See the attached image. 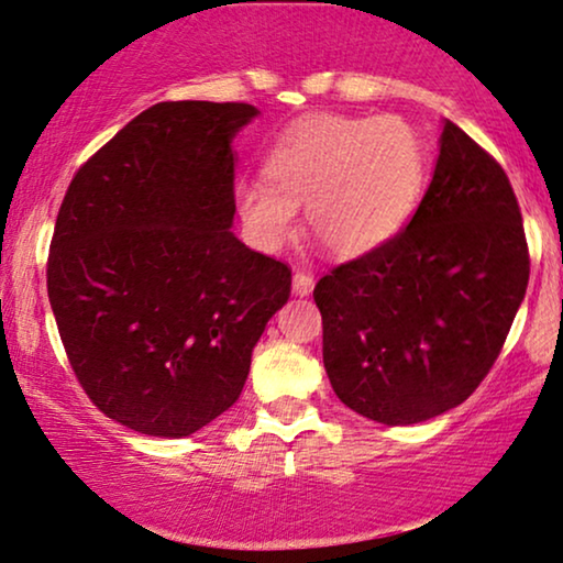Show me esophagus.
Segmentation results:
<instances>
[{
	"label": "esophagus",
	"instance_id": "1",
	"mask_svg": "<svg viewBox=\"0 0 563 563\" xmlns=\"http://www.w3.org/2000/svg\"><path fill=\"white\" fill-rule=\"evenodd\" d=\"M311 290H313V273H309V269H296V275H294V294L309 296Z\"/></svg>",
	"mask_w": 563,
	"mask_h": 563
}]
</instances>
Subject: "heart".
<instances>
[{"instance_id": "heart-1", "label": "heart", "mask_w": 563, "mask_h": 563, "mask_svg": "<svg viewBox=\"0 0 563 563\" xmlns=\"http://www.w3.org/2000/svg\"><path fill=\"white\" fill-rule=\"evenodd\" d=\"M427 172L424 146L396 115H311L265 156V179L236 185L244 234L260 250L294 236L298 208L313 236L336 257L378 250L409 221Z\"/></svg>"}]
</instances>
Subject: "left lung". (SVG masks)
Masks as SVG:
<instances>
[{
	"mask_svg": "<svg viewBox=\"0 0 563 563\" xmlns=\"http://www.w3.org/2000/svg\"><path fill=\"white\" fill-rule=\"evenodd\" d=\"M528 275L505 169L445 120L432 183L407 229L313 288L334 394L384 424L459 407L505 347Z\"/></svg>",
	"mask_w": 563,
	"mask_h": 563,
	"instance_id": "obj_1",
	"label": "left lung"
}]
</instances>
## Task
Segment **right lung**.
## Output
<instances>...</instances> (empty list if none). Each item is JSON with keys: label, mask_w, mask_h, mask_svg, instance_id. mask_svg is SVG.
<instances>
[{"label": "right lung", "mask_w": 563, "mask_h": 563, "mask_svg": "<svg viewBox=\"0 0 563 563\" xmlns=\"http://www.w3.org/2000/svg\"><path fill=\"white\" fill-rule=\"evenodd\" d=\"M246 102H159L74 175L48 252V301L102 415L185 438L223 415L288 301L290 267L231 234V139Z\"/></svg>", "instance_id": "add662e5"}]
</instances>
